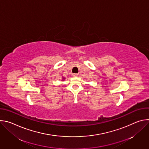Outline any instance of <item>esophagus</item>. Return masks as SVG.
Wrapping results in <instances>:
<instances>
[{"mask_svg":"<svg viewBox=\"0 0 149 149\" xmlns=\"http://www.w3.org/2000/svg\"><path fill=\"white\" fill-rule=\"evenodd\" d=\"M78 74H72V76L74 77H77L78 76Z\"/></svg>","mask_w":149,"mask_h":149,"instance_id":"obj_1","label":"esophagus"}]
</instances>
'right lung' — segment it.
Here are the masks:
<instances>
[{
    "mask_svg": "<svg viewBox=\"0 0 149 149\" xmlns=\"http://www.w3.org/2000/svg\"><path fill=\"white\" fill-rule=\"evenodd\" d=\"M62 81H63L64 79H65V78H64V77H62Z\"/></svg>",
    "mask_w": 149,
    "mask_h": 149,
    "instance_id": "add662e5",
    "label": "right lung"
}]
</instances>
